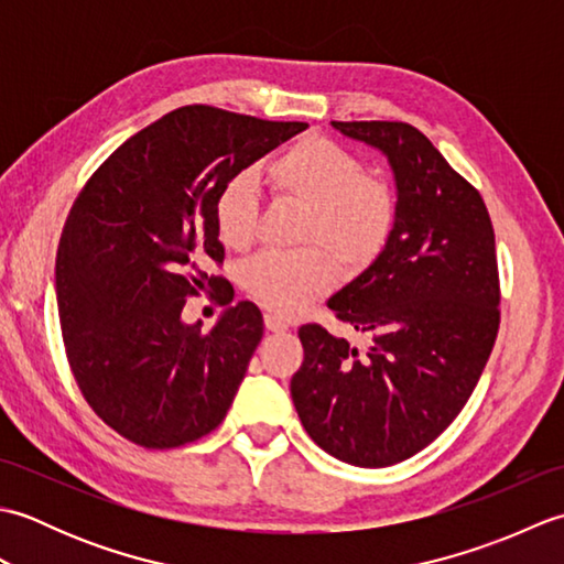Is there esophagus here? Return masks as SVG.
Returning <instances> with one entry per match:
<instances>
[{"label": "esophagus", "mask_w": 564, "mask_h": 564, "mask_svg": "<svg viewBox=\"0 0 564 564\" xmlns=\"http://www.w3.org/2000/svg\"><path fill=\"white\" fill-rule=\"evenodd\" d=\"M263 325H267L269 332H275V334L289 329V322H285L281 315H275V313H267V315H263Z\"/></svg>", "instance_id": "34e87169"}]
</instances>
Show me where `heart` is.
<instances>
[{
  "instance_id": "obj_1",
  "label": "heart",
  "mask_w": 564,
  "mask_h": 564,
  "mask_svg": "<svg viewBox=\"0 0 564 564\" xmlns=\"http://www.w3.org/2000/svg\"><path fill=\"white\" fill-rule=\"evenodd\" d=\"M263 178L275 200L305 208L295 251H263L242 269V289L275 315H295L332 291L339 269L349 279L366 273L386 254L398 227L394 188L351 150L325 135H305L267 164ZM261 200L254 182L237 174L213 203L218 239L232 251L251 247Z\"/></svg>"
}]
</instances>
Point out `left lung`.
<instances>
[{"instance_id": "left-lung-1", "label": "left lung", "mask_w": 564, "mask_h": 564, "mask_svg": "<svg viewBox=\"0 0 564 564\" xmlns=\"http://www.w3.org/2000/svg\"><path fill=\"white\" fill-rule=\"evenodd\" d=\"M332 126L388 154L400 215L386 254L327 303L368 351L303 325L291 394L319 448L386 467L438 438L482 376L499 332L495 227L480 191L414 126Z\"/></svg>"}]
</instances>
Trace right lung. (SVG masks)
Wrapping results in <instances>:
<instances>
[{"label":"right lung","mask_w":564,"mask_h":564,"mask_svg":"<svg viewBox=\"0 0 564 564\" xmlns=\"http://www.w3.org/2000/svg\"><path fill=\"white\" fill-rule=\"evenodd\" d=\"M305 128L182 106L128 138L79 191L55 261L59 327L84 400L130 443L184 446L230 410L263 334L259 307H227L210 332L182 313L225 281L206 271L225 259L213 223L220 186Z\"/></svg>","instance_id":"right-lung-1"}]
</instances>
